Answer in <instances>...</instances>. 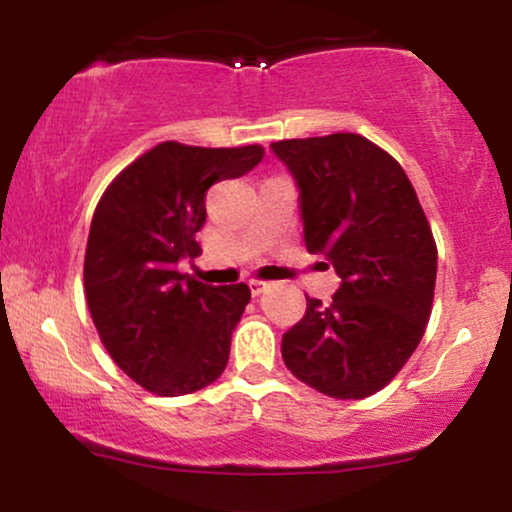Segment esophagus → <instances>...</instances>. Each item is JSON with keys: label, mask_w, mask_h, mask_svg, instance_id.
Returning a JSON list of instances; mask_svg holds the SVG:
<instances>
[{"label": "esophagus", "mask_w": 512, "mask_h": 512, "mask_svg": "<svg viewBox=\"0 0 512 512\" xmlns=\"http://www.w3.org/2000/svg\"><path fill=\"white\" fill-rule=\"evenodd\" d=\"M250 284V291H252V296H260V293H264V289H267V281H260V279H250L248 281Z\"/></svg>", "instance_id": "esophagus-1"}]
</instances>
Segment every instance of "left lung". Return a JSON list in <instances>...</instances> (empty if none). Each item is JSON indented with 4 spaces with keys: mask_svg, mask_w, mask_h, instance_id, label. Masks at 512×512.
I'll return each mask as SVG.
<instances>
[{
    "mask_svg": "<svg viewBox=\"0 0 512 512\" xmlns=\"http://www.w3.org/2000/svg\"><path fill=\"white\" fill-rule=\"evenodd\" d=\"M274 156L298 185L308 252L342 284L308 298L281 339L286 368L334 399H363L402 370L426 332L438 250L402 166L361 134L284 139Z\"/></svg>",
    "mask_w": 512,
    "mask_h": 512,
    "instance_id": "left-lung-1",
    "label": "left lung"
}]
</instances>
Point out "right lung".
<instances>
[{
  "instance_id": "1",
  "label": "right lung",
  "mask_w": 512,
  "mask_h": 512,
  "mask_svg": "<svg viewBox=\"0 0 512 512\" xmlns=\"http://www.w3.org/2000/svg\"><path fill=\"white\" fill-rule=\"evenodd\" d=\"M262 154L257 144L163 142L98 202L84 260L88 310L113 361L154 395H190L226 368L248 284H202L180 274L178 262L197 255L209 187L250 173Z\"/></svg>"
}]
</instances>
